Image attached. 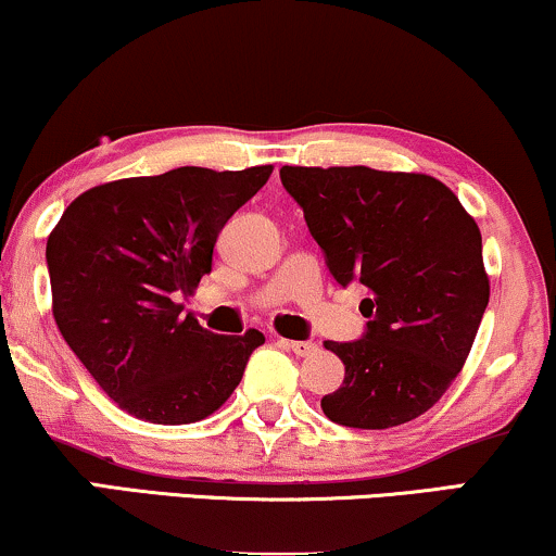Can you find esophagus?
Listing matches in <instances>:
<instances>
[{"label":"esophagus","mask_w":556,"mask_h":556,"mask_svg":"<svg viewBox=\"0 0 556 556\" xmlns=\"http://www.w3.org/2000/svg\"><path fill=\"white\" fill-rule=\"evenodd\" d=\"M282 346H287V350H292L298 354V357H307V354H313V352H318V346L313 344V342H290V339H282V342H279Z\"/></svg>","instance_id":"34e87169"}]
</instances>
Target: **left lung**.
Here are the masks:
<instances>
[{
	"label": "left lung",
	"instance_id": "1",
	"mask_svg": "<svg viewBox=\"0 0 556 556\" xmlns=\"http://www.w3.org/2000/svg\"><path fill=\"white\" fill-rule=\"evenodd\" d=\"M339 285H365L363 339L326 342L344 383L320 399L331 422L388 430L447 391L490 303L481 232L458 197L422 173L279 170Z\"/></svg>",
	"mask_w": 556,
	"mask_h": 556
}]
</instances>
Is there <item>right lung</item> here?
I'll return each instance as SVG.
<instances>
[{
    "label": "right lung",
    "mask_w": 556,
    "mask_h": 556,
    "mask_svg": "<svg viewBox=\"0 0 556 556\" xmlns=\"http://www.w3.org/2000/svg\"><path fill=\"white\" fill-rule=\"evenodd\" d=\"M271 176L176 168L79 193L46 243L53 318L96 383L137 419L189 425L230 399L264 333L219 337L180 318L219 230Z\"/></svg>",
    "instance_id": "obj_1"
}]
</instances>
